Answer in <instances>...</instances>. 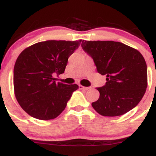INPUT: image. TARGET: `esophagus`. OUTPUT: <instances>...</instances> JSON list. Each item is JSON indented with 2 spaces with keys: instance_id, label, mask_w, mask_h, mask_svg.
<instances>
[{
  "instance_id": "1",
  "label": "esophagus",
  "mask_w": 156,
  "mask_h": 156,
  "mask_svg": "<svg viewBox=\"0 0 156 156\" xmlns=\"http://www.w3.org/2000/svg\"><path fill=\"white\" fill-rule=\"evenodd\" d=\"M79 89H80V90H88V89H90V87H84V86H82V85H81V84H79Z\"/></svg>"
}]
</instances>
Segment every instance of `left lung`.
Segmentation results:
<instances>
[{"instance_id": "obj_1", "label": "left lung", "mask_w": 156, "mask_h": 156, "mask_svg": "<svg viewBox=\"0 0 156 156\" xmlns=\"http://www.w3.org/2000/svg\"><path fill=\"white\" fill-rule=\"evenodd\" d=\"M81 46L94 59L98 73L107 76L105 85L97 88L100 97L91 104L93 108L105 116H120L134 108L148 84L143 55L120 42L83 40Z\"/></svg>"}]
</instances>
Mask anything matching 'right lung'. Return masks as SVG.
I'll list each match as a JSON object with an SVG mask.
<instances>
[{
	"label": "right lung",
	"mask_w": 156,
	"mask_h": 156,
	"mask_svg": "<svg viewBox=\"0 0 156 156\" xmlns=\"http://www.w3.org/2000/svg\"><path fill=\"white\" fill-rule=\"evenodd\" d=\"M81 43V40H47L21 52L15 62L13 88L16 101L29 115L52 120L65 110L78 85L56 83L53 75L65 72L68 58Z\"/></svg>",
	"instance_id": "1"
}]
</instances>
